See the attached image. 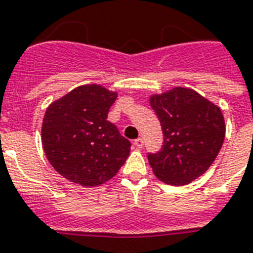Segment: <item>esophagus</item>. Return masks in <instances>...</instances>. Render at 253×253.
<instances>
[{
  "mask_svg": "<svg viewBox=\"0 0 253 253\" xmlns=\"http://www.w3.org/2000/svg\"><path fill=\"white\" fill-rule=\"evenodd\" d=\"M133 144H135V147L137 148H143V145H144V140H143L141 137H137L136 140L133 141Z\"/></svg>",
  "mask_w": 253,
  "mask_h": 253,
  "instance_id": "esophagus-1",
  "label": "esophagus"
}]
</instances>
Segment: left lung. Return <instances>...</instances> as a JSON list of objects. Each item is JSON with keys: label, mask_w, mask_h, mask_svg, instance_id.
I'll use <instances>...</instances> for the list:
<instances>
[{"label": "left lung", "mask_w": 253, "mask_h": 253, "mask_svg": "<svg viewBox=\"0 0 253 253\" xmlns=\"http://www.w3.org/2000/svg\"><path fill=\"white\" fill-rule=\"evenodd\" d=\"M159 117L164 144L148 161L160 180L173 186L190 183L207 171L225 139L221 109L190 88L175 87L149 98Z\"/></svg>", "instance_id": "left-lung-1"}]
</instances>
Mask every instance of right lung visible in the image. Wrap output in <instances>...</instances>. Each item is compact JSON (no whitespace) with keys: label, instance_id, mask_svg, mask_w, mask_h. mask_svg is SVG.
Segmentation results:
<instances>
[{"label":"right lung","instance_id":"1","mask_svg":"<svg viewBox=\"0 0 253 253\" xmlns=\"http://www.w3.org/2000/svg\"><path fill=\"white\" fill-rule=\"evenodd\" d=\"M117 93L80 85L45 112L41 141L55 171L70 182L96 187L112 179L130 155L131 143L108 121Z\"/></svg>","mask_w":253,"mask_h":253}]
</instances>
